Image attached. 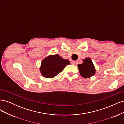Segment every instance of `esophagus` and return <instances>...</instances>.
<instances>
[{
    "instance_id": "34e87169",
    "label": "esophagus",
    "mask_w": 124,
    "mask_h": 124,
    "mask_svg": "<svg viewBox=\"0 0 124 124\" xmlns=\"http://www.w3.org/2000/svg\"><path fill=\"white\" fill-rule=\"evenodd\" d=\"M71 63H72V64L73 65H77L78 64V62H77V61H72Z\"/></svg>"
}]
</instances>
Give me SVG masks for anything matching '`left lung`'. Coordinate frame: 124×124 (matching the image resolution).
<instances>
[{
    "mask_svg": "<svg viewBox=\"0 0 124 124\" xmlns=\"http://www.w3.org/2000/svg\"><path fill=\"white\" fill-rule=\"evenodd\" d=\"M81 76L84 78H89L96 73V69L93 62L90 58H85L83 63L78 65Z\"/></svg>",
    "mask_w": 124,
    "mask_h": 124,
    "instance_id": "8db88e82",
    "label": "left lung"
}]
</instances>
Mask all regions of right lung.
<instances>
[{
	"mask_svg": "<svg viewBox=\"0 0 124 124\" xmlns=\"http://www.w3.org/2000/svg\"><path fill=\"white\" fill-rule=\"evenodd\" d=\"M69 64L70 62L68 59H63L58 54L49 55L42 60L40 71L43 77L53 78Z\"/></svg>",
	"mask_w": 124,
	"mask_h": 124,
	"instance_id": "obj_1",
	"label": "right lung"
}]
</instances>
